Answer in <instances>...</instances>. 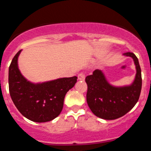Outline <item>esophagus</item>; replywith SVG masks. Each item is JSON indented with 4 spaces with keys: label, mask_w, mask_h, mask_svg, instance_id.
I'll return each mask as SVG.
<instances>
[{
    "label": "esophagus",
    "mask_w": 151,
    "mask_h": 151,
    "mask_svg": "<svg viewBox=\"0 0 151 151\" xmlns=\"http://www.w3.org/2000/svg\"><path fill=\"white\" fill-rule=\"evenodd\" d=\"M78 78L80 81H84L85 79V74L84 73H80L78 75Z\"/></svg>",
    "instance_id": "esophagus-1"
}]
</instances>
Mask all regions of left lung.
Here are the masks:
<instances>
[{
    "label": "left lung",
    "instance_id": "obj_1",
    "mask_svg": "<svg viewBox=\"0 0 151 151\" xmlns=\"http://www.w3.org/2000/svg\"><path fill=\"white\" fill-rule=\"evenodd\" d=\"M134 61L137 69L135 79L130 86H111L102 71L95 70L86 77V101L95 115L104 120H115L127 114L136 105L142 89L141 68L138 59L131 52L124 53Z\"/></svg>",
    "mask_w": 151,
    "mask_h": 151
}]
</instances>
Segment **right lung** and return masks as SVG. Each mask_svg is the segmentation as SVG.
<instances>
[{
    "label": "right lung",
    "instance_id": "right-lung-1",
    "mask_svg": "<svg viewBox=\"0 0 151 151\" xmlns=\"http://www.w3.org/2000/svg\"><path fill=\"white\" fill-rule=\"evenodd\" d=\"M21 50L14 56L9 68L10 96L18 111L31 121L45 123L60 114L67 92L74 86L77 77L62 78L42 83H33L22 76L17 66Z\"/></svg>",
    "mask_w": 151,
    "mask_h": 151
}]
</instances>
